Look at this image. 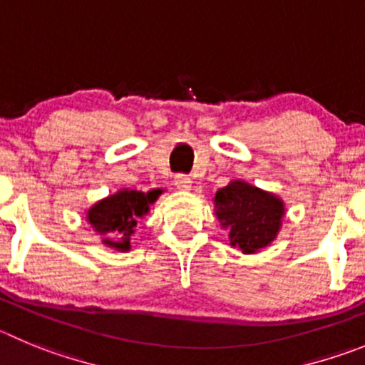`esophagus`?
<instances>
[{
  "instance_id": "obj_1",
  "label": "esophagus",
  "mask_w": 365,
  "mask_h": 365,
  "mask_svg": "<svg viewBox=\"0 0 365 365\" xmlns=\"http://www.w3.org/2000/svg\"><path fill=\"white\" fill-rule=\"evenodd\" d=\"M175 185L176 189L180 190H189L190 187H192V180H190L187 175H178L175 178Z\"/></svg>"
}]
</instances>
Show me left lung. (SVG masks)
<instances>
[{"instance_id":"1","label":"left lung","mask_w":365,"mask_h":365,"mask_svg":"<svg viewBox=\"0 0 365 365\" xmlns=\"http://www.w3.org/2000/svg\"><path fill=\"white\" fill-rule=\"evenodd\" d=\"M221 229L229 230L230 247L257 254L277 240L286 207L282 198L245 180H230L212 198Z\"/></svg>"}]
</instances>
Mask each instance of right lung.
Returning a JSON list of instances; mask_svg holds the SVG:
<instances>
[{
  "mask_svg": "<svg viewBox=\"0 0 365 365\" xmlns=\"http://www.w3.org/2000/svg\"><path fill=\"white\" fill-rule=\"evenodd\" d=\"M160 194L162 189L142 192L124 187L86 209V221L101 237L102 245L117 252H129L136 221L148 216Z\"/></svg>",
  "mask_w": 365,
  "mask_h": 365,
  "instance_id": "right-lung-1",
  "label": "right lung"
}]
</instances>
